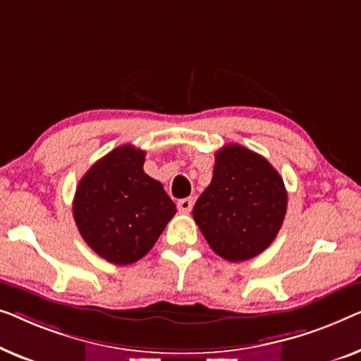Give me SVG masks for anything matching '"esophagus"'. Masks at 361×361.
<instances>
[{"label":"esophagus","mask_w":361,"mask_h":361,"mask_svg":"<svg viewBox=\"0 0 361 361\" xmlns=\"http://www.w3.org/2000/svg\"><path fill=\"white\" fill-rule=\"evenodd\" d=\"M192 204H195L192 197H185V200L178 201V209L181 212H190L192 209Z\"/></svg>","instance_id":"34e87169"}]
</instances>
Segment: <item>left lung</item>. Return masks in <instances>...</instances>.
I'll return each mask as SVG.
<instances>
[{
  "label": "left lung",
  "instance_id": "left-lung-1",
  "mask_svg": "<svg viewBox=\"0 0 361 361\" xmlns=\"http://www.w3.org/2000/svg\"><path fill=\"white\" fill-rule=\"evenodd\" d=\"M286 206V188L270 161L227 144L216 152L212 180L197 197L192 217L217 255L243 262L275 240Z\"/></svg>",
  "mask_w": 361,
  "mask_h": 361
}]
</instances>
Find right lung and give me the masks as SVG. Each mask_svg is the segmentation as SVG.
Listing matches in <instances>:
<instances>
[{
    "mask_svg": "<svg viewBox=\"0 0 361 361\" xmlns=\"http://www.w3.org/2000/svg\"><path fill=\"white\" fill-rule=\"evenodd\" d=\"M145 152L121 145L80 180L73 217L85 242L114 265L140 260L164 232L176 206L144 171Z\"/></svg>",
    "mask_w": 361,
    "mask_h": 361,
    "instance_id": "right-lung-1",
    "label": "right lung"
}]
</instances>
